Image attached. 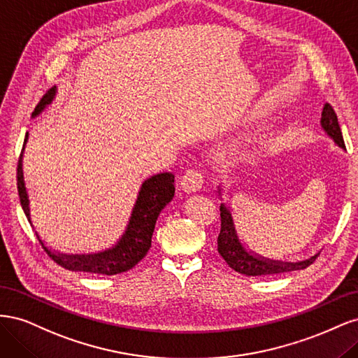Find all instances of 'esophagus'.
I'll return each mask as SVG.
<instances>
[{
	"mask_svg": "<svg viewBox=\"0 0 358 358\" xmlns=\"http://www.w3.org/2000/svg\"><path fill=\"white\" fill-rule=\"evenodd\" d=\"M203 175L199 170H188L180 179V188L187 192H197L203 187Z\"/></svg>",
	"mask_w": 358,
	"mask_h": 358,
	"instance_id": "1",
	"label": "esophagus"
}]
</instances>
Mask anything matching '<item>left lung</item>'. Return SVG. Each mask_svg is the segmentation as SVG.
<instances>
[{
    "label": "left lung",
    "instance_id": "1",
    "mask_svg": "<svg viewBox=\"0 0 358 358\" xmlns=\"http://www.w3.org/2000/svg\"><path fill=\"white\" fill-rule=\"evenodd\" d=\"M321 127L324 131L330 136L336 145L345 149V142L342 137L341 127L338 122V116L333 107L326 103L321 113ZM221 210V231L218 236V252L225 259V263L229 264L236 272H239L246 276H264V275H279L287 272H294V270H301L310 266L315 262L317 255L310 257L305 262L299 263H282L275 262V259L263 258L257 254H252L251 251L243 246L241 242L239 236H237L234 221L230 209L222 203L220 206Z\"/></svg>",
    "mask_w": 358,
    "mask_h": 358
}]
</instances>
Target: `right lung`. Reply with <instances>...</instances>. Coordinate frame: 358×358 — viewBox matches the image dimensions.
<instances>
[{"mask_svg":"<svg viewBox=\"0 0 358 358\" xmlns=\"http://www.w3.org/2000/svg\"><path fill=\"white\" fill-rule=\"evenodd\" d=\"M55 92L57 90L52 88L41 96L40 103L36 106L34 112H32V116L40 115L41 110L52 103ZM27 138L28 134L25 137L24 146L27 143ZM17 192L22 209L29 224L32 225L29 215V199L25 188L22 171V154H20L17 162ZM173 197H175V176H173L171 173H159V175H155L145 180L142 188L138 191V197L134 204L131 218H129L125 233L113 248L106 249V251L99 254H58L50 251L48 246H45V243L40 239V236L36 233L37 239L53 262L64 268L73 270V272H86L106 276L128 272V270H131L140 259H143V257L148 254L150 242H152V233L155 229L158 215L171 201Z\"/></svg>","mask_w":358,"mask_h":358,"instance_id":"obj_1","label":"right lung"}]
</instances>
